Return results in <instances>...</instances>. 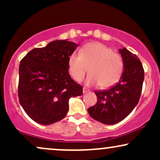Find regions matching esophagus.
Wrapping results in <instances>:
<instances>
[{
    "label": "esophagus",
    "mask_w": 160,
    "mask_h": 160,
    "mask_svg": "<svg viewBox=\"0 0 160 160\" xmlns=\"http://www.w3.org/2000/svg\"><path fill=\"white\" fill-rule=\"evenodd\" d=\"M82 92H83V93H86L88 92H89V90L87 89V88L83 87V89H82Z\"/></svg>",
    "instance_id": "1"
}]
</instances>
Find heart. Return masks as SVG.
Segmentation results:
<instances>
[{"mask_svg": "<svg viewBox=\"0 0 160 160\" xmlns=\"http://www.w3.org/2000/svg\"><path fill=\"white\" fill-rule=\"evenodd\" d=\"M89 68V86L100 85L108 88L119 81L124 68L122 56L101 43H88L83 45L80 54L72 53L68 58V71L77 82L85 78Z\"/></svg>", "mask_w": 160, "mask_h": 160, "instance_id": "obj_1", "label": "heart"}]
</instances>
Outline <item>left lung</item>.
<instances>
[{"label": "left lung", "mask_w": 160, "mask_h": 160, "mask_svg": "<svg viewBox=\"0 0 160 160\" xmlns=\"http://www.w3.org/2000/svg\"><path fill=\"white\" fill-rule=\"evenodd\" d=\"M124 62L120 80L110 89L95 90L97 104L88 108L92 118L104 124L113 125L122 121L138 103L144 71L136 55L126 48L120 49Z\"/></svg>", "instance_id": "1"}]
</instances>
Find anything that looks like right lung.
Instances as JSON below:
<instances>
[{
	"mask_svg": "<svg viewBox=\"0 0 160 160\" xmlns=\"http://www.w3.org/2000/svg\"><path fill=\"white\" fill-rule=\"evenodd\" d=\"M78 44L55 40L31 50L20 61L18 95L28 116L41 125L62 120L68 100L82 94V87L68 73V58Z\"/></svg>",
	"mask_w": 160,
	"mask_h": 160,
	"instance_id": "1",
	"label": "right lung"
}]
</instances>
